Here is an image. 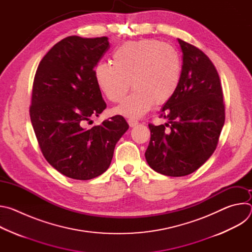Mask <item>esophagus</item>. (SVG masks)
<instances>
[{
  "mask_svg": "<svg viewBox=\"0 0 252 252\" xmlns=\"http://www.w3.org/2000/svg\"><path fill=\"white\" fill-rule=\"evenodd\" d=\"M127 124H128V126L130 127H133L134 126H136L138 124V122L136 120H134V119H128L127 120Z\"/></svg>",
  "mask_w": 252,
  "mask_h": 252,
  "instance_id": "34e87169",
  "label": "esophagus"
}]
</instances>
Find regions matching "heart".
<instances>
[{"instance_id": "heart-1", "label": "heart", "mask_w": 252, "mask_h": 252, "mask_svg": "<svg viewBox=\"0 0 252 252\" xmlns=\"http://www.w3.org/2000/svg\"><path fill=\"white\" fill-rule=\"evenodd\" d=\"M113 64L99 63L94 69L95 82L113 102L121 101L130 83L132 92L114 112L139 118L154 101L161 104L176 92L182 77V59L174 47L155 39L126 42L113 54Z\"/></svg>"}]
</instances>
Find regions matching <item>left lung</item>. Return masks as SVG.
Segmentation results:
<instances>
[{"mask_svg": "<svg viewBox=\"0 0 252 252\" xmlns=\"http://www.w3.org/2000/svg\"><path fill=\"white\" fill-rule=\"evenodd\" d=\"M177 41L183 51L181 82L161 110L167 123L149 125L151 140L145 155L154 170L167 176L198 169L217 149L225 120L217 68L198 48Z\"/></svg>", "mask_w": 252, "mask_h": 252, "instance_id": "obj_1", "label": "left lung"}]
</instances>
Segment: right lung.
Returning <instances> with one entry per match:
<instances>
[{
    "instance_id": "right-lung-1",
    "label": "right lung",
    "mask_w": 252,
    "mask_h": 252,
    "mask_svg": "<svg viewBox=\"0 0 252 252\" xmlns=\"http://www.w3.org/2000/svg\"><path fill=\"white\" fill-rule=\"evenodd\" d=\"M106 37L69 35L57 43L35 71L31 122L47 161L62 174L88 181L103 173L128 125L122 116L86 128L106 107L94 67L109 50Z\"/></svg>"
}]
</instances>
